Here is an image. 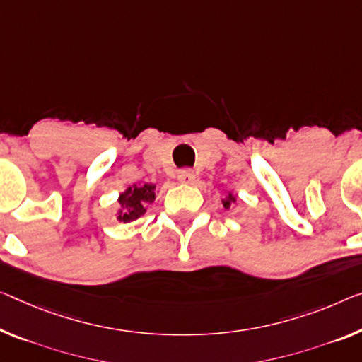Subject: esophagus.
I'll list each match as a JSON object with an SVG mask.
<instances>
[{
	"label": "esophagus",
	"instance_id": "esophagus-1",
	"mask_svg": "<svg viewBox=\"0 0 362 362\" xmlns=\"http://www.w3.org/2000/svg\"><path fill=\"white\" fill-rule=\"evenodd\" d=\"M194 180H196V175H194V171L191 170H181L180 173H177V181H180L181 185H192Z\"/></svg>",
	"mask_w": 362,
	"mask_h": 362
}]
</instances>
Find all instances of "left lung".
<instances>
[{"instance_id": "obj_1", "label": "left lung", "mask_w": 362, "mask_h": 362, "mask_svg": "<svg viewBox=\"0 0 362 362\" xmlns=\"http://www.w3.org/2000/svg\"><path fill=\"white\" fill-rule=\"evenodd\" d=\"M236 199H238V196L236 194H233V192H228V196L221 200V204H223V209L225 210H228L231 207V204H235L236 202Z\"/></svg>"}]
</instances>
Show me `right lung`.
Masks as SVG:
<instances>
[{
	"instance_id": "add662e5",
	"label": "right lung",
	"mask_w": 362,
	"mask_h": 362,
	"mask_svg": "<svg viewBox=\"0 0 362 362\" xmlns=\"http://www.w3.org/2000/svg\"><path fill=\"white\" fill-rule=\"evenodd\" d=\"M155 185L152 182H134L127 186L118 196V210L116 220L121 223H129L147 212L148 204L155 200Z\"/></svg>"
}]
</instances>
